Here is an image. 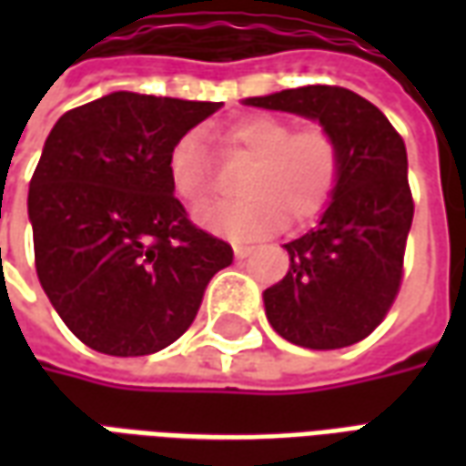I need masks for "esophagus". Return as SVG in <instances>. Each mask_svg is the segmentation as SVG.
<instances>
[{"instance_id":"esophagus-1","label":"esophagus","mask_w":466,"mask_h":466,"mask_svg":"<svg viewBox=\"0 0 466 466\" xmlns=\"http://www.w3.org/2000/svg\"><path fill=\"white\" fill-rule=\"evenodd\" d=\"M252 254V247H244V244H234V259H244Z\"/></svg>"}]
</instances>
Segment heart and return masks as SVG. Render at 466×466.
<instances>
[{"instance_id":"b5f03b06","label":"heart","mask_w":466,"mask_h":466,"mask_svg":"<svg viewBox=\"0 0 466 466\" xmlns=\"http://www.w3.org/2000/svg\"><path fill=\"white\" fill-rule=\"evenodd\" d=\"M224 152L244 159L237 202L214 204L197 214V224L214 237L254 242L277 232L287 219L304 224L332 202L342 179V147L329 129L309 127L294 132L279 116L252 115L222 132ZM174 197L187 209H202L212 197V169L199 132L179 137L167 157Z\"/></svg>"}]
</instances>
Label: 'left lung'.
Segmentation results:
<instances>
[{
	"label": "left lung",
	"mask_w": 466,
	"mask_h": 466,
	"mask_svg": "<svg viewBox=\"0 0 466 466\" xmlns=\"http://www.w3.org/2000/svg\"><path fill=\"white\" fill-rule=\"evenodd\" d=\"M312 119L342 147V179L317 227L284 244L289 269L264 289V312L287 342L342 350L390 312L401 284L414 204L407 149L390 119L344 86L312 85L244 99Z\"/></svg>",
	"instance_id": "8db88e82"
}]
</instances>
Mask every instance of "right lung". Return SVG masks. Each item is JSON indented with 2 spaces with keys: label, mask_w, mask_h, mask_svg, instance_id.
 Returning a JSON list of instances; mask_svg holds the SVG:
<instances>
[{
  "label": "right lung",
  "mask_w": 466,
  "mask_h": 466,
  "mask_svg": "<svg viewBox=\"0 0 466 466\" xmlns=\"http://www.w3.org/2000/svg\"><path fill=\"white\" fill-rule=\"evenodd\" d=\"M222 102L112 92L59 116L29 182L36 277L79 342L142 357L177 342L232 247L174 197V142Z\"/></svg>",
  "instance_id": "obj_1"
}]
</instances>
